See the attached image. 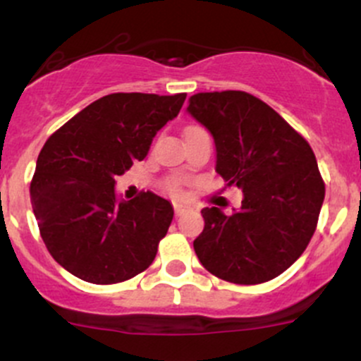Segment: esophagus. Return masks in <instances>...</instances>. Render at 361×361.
<instances>
[{
    "label": "esophagus",
    "instance_id": "esophagus-1",
    "mask_svg": "<svg viewBox=\"0 0 361 361\" xmlns=\"http://www.w3.org/2000/svg\"><path fill=\"white\" fill-rule=\"evenodd\" d=\"M181 211H183V206L178 202H174V212H176V214H181Z\"/></svg>",
    "mask_w": 361,
    "mask_h": 361
}]
</instances>
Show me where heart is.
Wrapping results in <instances>:
<instances>
[{"label": "heart", "mask_w": 361, "mask_h": 361, "mask_svg": "<svg viewBox=\"0 0 361 361\" xmlns=\"http://www.w3.org/2000/svg\"><path fill=\"white\" fill-rule=\"evenodd\" d=\"M176 188H178L176 183H169V190L171 192H176Z\"/></svg>", "instance_id": "1"}]
</instances>
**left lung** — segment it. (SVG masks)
I'll return each instance as SVG.
<instances>
[{
  "label": "left lung",
  "instance_id": "1",
  "mask_svg": "<svg viewBox=\"0 0 361 361\" xmlns=\"http://www.w3.org/2000/svg\"><path fill=\"white\" fill-rule=\"evenodd\" d=\"M187 112L211 133L216 173L244 192L240 209L204 207L197 257L218 279L254 286L275 279L305 252L325 185L305 138L245 91L197 93Z\"/></svg>",
  "mask_w": 361,
  "mask_h": 361
}]
</instances>
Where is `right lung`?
Returning a JSON list of instances; mask_svg holds the SVG:
<instances>
[{"mask_svg":"<svg viewBox=\"0 0 361 361\" xmlns=\"http://www.w3.org/2000/svg\"><path fill=\"white\" fill-rule=\"evenodd\" d=\"M187 94L112 93L93 102L44 143L30 202L53 259L91 283L130 280L150 267L173 221L169 200L152 192L124 200L116 176L149 154Z\"/></svg>","mask_w":361,"mask_h":361,"instance_id":"add662e5","label":"right lung"}]
</instances>
